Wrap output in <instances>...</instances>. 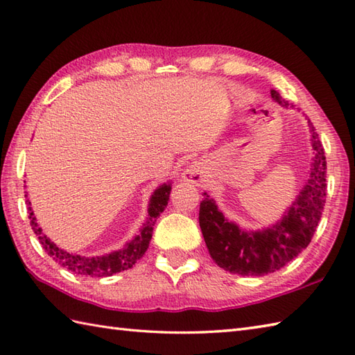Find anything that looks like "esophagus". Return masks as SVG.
<instances>
[{
  "instance_id": "1",
  "label": "esophagus",
  "mask_w": 355,
  "mask_h": 355,
  "mask_svg": "<svg viewBox=\"0 0 355 355\" xmlns=\"http://www.w3.org/2000/svg\"><path fill=\"white\" fill-rule=\"evenodd\" d=\"M184 178L193 184H200L202 182V169L200 163L191 164L189 168L184 171Z\"/></svg>"
}]
</instances>
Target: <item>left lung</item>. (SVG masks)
<instances>
[{"label": "left lung", "instance_id": "1", "mask_svg": "<svg viewBox=\"0 0 355 355\" xmlns=\"http://www.w3.org/2000/svg\"><path fill=\"white\" fill-rule=\"evenodd\" d=\"M271 97L282 107H290L276 89H271ZM308 125L314 150L310 177L281 221L262 230H243L224 218L210 195L202 193L200 202L202 236L212 259L229 273L241 276L275 273L311 243L327 201V157L310 120Z\"/></svg>", "mask_w": 355, "mask_h": 355}]
</instances>
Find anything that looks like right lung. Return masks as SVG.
Returning <instances> with one entry per match:
<instances>
[{"label": "right lung", "instance_id": "add662e5", "mask_svg": "<svg viewBox=\"0 0 355 355\" xmlns=\"http://www.w3.org/2000/svg\"><path fill=\"white\" fill-rule=\"evenodd\" d=\"M171 189H172V183L169 182L158 186L154 191V193L150 195L148 218L145 224L141 225V229L139 230V235H135V238L130 241V243H128L123 248H120V250L103 254V256H92V258H89V256L74 254V253L62 250V248H59L55 243H51V241L47 238V235H44L42 233L40 224L36 223L32 207H28L30 224H32L35 235L37 236V239H40L44 250L47 252L50 258H53V261H56L59 266H62L64 268L70 270L76 275H84V276H92V277H107V276L120 273V271L123 270L131 268L134 263L137 262L143 254H145V252L149 247V241L153 238V230H154V224L157 221V218L160 216L164 207L168 206ZM27 202L30 205L28 200Z\"/></svg>", "mask_w": 355, "mask_h": 355}]
</instances>
